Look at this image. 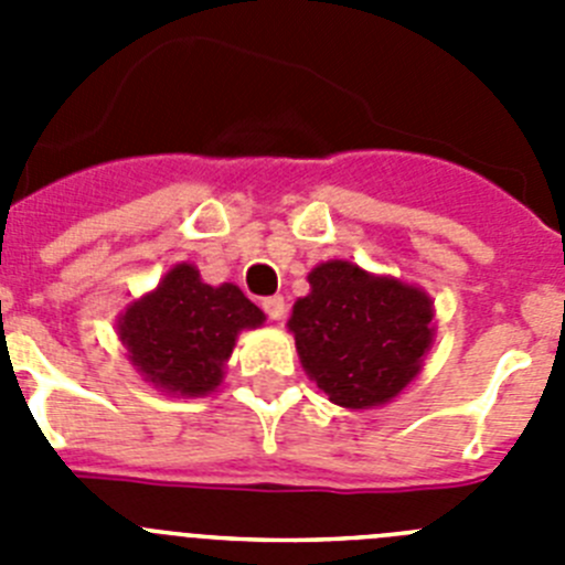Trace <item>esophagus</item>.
Segmentation results:
<instances>
[{
	"instance_id": "obj_1",
	"label": "esophagus",
	"mask_w": 565,
	"mask_h": 565,
	"mask_svg": "<svg viewBox=\"0 0 565 565\" xmlns=\"http://www.w3.org/2000/svg\"><path fill=\"white\" fill-rule=\"evenodd\" d=\"M263 311H266L268 319H274V322L286 319V297H279V294H274V297H266V299H263Z\"/></svg>"
}]
</instances>
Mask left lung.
<instances>
[{"label": "left lung", "instance_id": "obj_1", "mask_svg": "<svg viewBox=\"0 0 565 565\" xmlns=\"http://www.w3.org/2000/svg\"><path fill=\"white\" fill-rule=\"evenodd\" d=\"M308 282L288 328L319 391L351 411L398 396L430 351V297L344 259L317 266Z\"/></svg>", "mask_w": 565, "mask_h": 565}]
</instances>
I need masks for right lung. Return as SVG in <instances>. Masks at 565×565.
I'll list each match as a JSON object with an SVG mask.
<instances>
[{
	"instance_id": "obj_1",
	"label": "right lung",
	"mask_w": 565,
	"mask_h": 565,
	"mask_svg": "<svg viewBox=\"0 0 565 565\" xmlns=\"http://www.w3.org/2000/svg\"><path fill=\"white\" fill-rule=\"evenodd\" d=\"M263 319L237 286H206L198 268L181 263L158 291L127 308L118 337L154 387L174 396H203L221 384L237 333L263 326Z\"/></svg>"
}]
</instances>
